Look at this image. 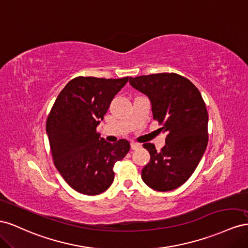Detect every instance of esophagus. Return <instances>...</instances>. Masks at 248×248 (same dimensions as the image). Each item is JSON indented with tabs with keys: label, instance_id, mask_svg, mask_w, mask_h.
Wrapping results in <instances>:
<instances>
[{
	"label": "esophagus",
	"instance_id": "34e87169",
	"mask_svg": "<svg viewBox=\"0 0 248 248\" xmlns=\"http://www.w3.org/2000/svg\"><path fill=\"white\" fill-rule=\"evenodd\" d=\"M140 144L139 143H135V142H132L131 143V148L132 150H138V148H140Z\"/></svg>",
	"mask_w": 248,
	"mask_h": 248
}]
</instances>
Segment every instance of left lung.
Segmentation results:
<instances>
[{
  "mask_svg": "<svg viewBox=\"0 0 248 248\" xmlns=\"http://www.w3.org/2000/svg\"><path fill=\"white\" fill-rule=\"evenodd\" d=\"M133 88L145 94L154 119L166 133L161 152L144 143L151 160L141 171L143 182L165 192L183 185L195 170L208 144V111L200 90L176 74H154L130 78Z\"/></svg>",
  "mask_w": 248,
  "mask_h": 248,
  "instance_id": "8db88e82",
  "label": "left lung"
}]
</instances>
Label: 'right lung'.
<instances>
[{"label": "right lung", "mask_w": 248, "mask_h": 248, "mask_svg": "<svg viewBox=\"0 0 248 248\" xmlns=\"http://www.w3.org/2000/svg\"><path fill=\"white\" fill-rule=\"evenodd\" d=\"M129 80L77 77L56 98L46 129L54 164L68 185L86 195L107 190L113 167L130 151L128 140L107 142L96 132L111 101Z\"/></svg>", "instance_id": "obj_1"}]
</instances>
